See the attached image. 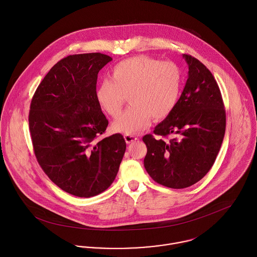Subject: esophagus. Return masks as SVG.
<instances>
[{
    "label": "esophagus",
    "instance_id": "esophagus-1",
    "mask_svg": "<svg viewBox=\"0 0 257 257\" xmlns=\"http://www.w3.org/2000/svg\"><path fill=\"white\" fill-rule=\"evenodd\" d=\"M123 138H124V141H125V143H126L127 145H128V144H132V143H134V142H136V141L139 140L137 137L131 136V135H124Z\"/></svg>",
    "mask_w": 257,
    "mask_h": 257
}]
</instances>
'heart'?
Segmentation results:
<instances>
[{
	"instance_id": "obj_1",
	"label": "heart",
	"mask_w": 257,
	"mask_h": 257,
	"mask_svg": "<svg viewBox=\"0 0 257 257\" xmlns=\"http://www.w3.org/2000/svg\"><path fill=\"white\" fill-rule=\"evenodd\" d=\"M181 88L178 67L147 56H135L119 62L110 80L102 81L96 90L101 108L115 117L130 96L131 108L112 122V130L137 135L149 126L152 116L159 120L175 109Z\"/></svg>"
}]
</instances>
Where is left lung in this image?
<instances>
[{
	"label": "left lung",
	"mask_w": 257,
	"mask_h": 257,
	"mask_svg": "<svg viewBox=\"0 0 257 257\" xmlns=\"http://www.w3.org/2000/svg\"><path fill=\"white\" fill-rule=\"evenodd\" d=\"M188 79L173 111L158 123L159 137L177 136L169 142L152 135L143 138L147 147L144 161L158 184L183 189L200 181L212 168L225 132V110L213 74L198 59L183 54Z\"/></svg>",
	"instance_id": "1"
}]
</instances>
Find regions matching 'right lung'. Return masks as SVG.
I'll list each match as a JSON object with an SVG mask.
<instances>
[{
  "instance_id": "add662e5",
  "label": "right lung",
  "mask_w": 257,
  "mask_h": 257,
  "mask_svg": "<svg viewBox=\"0 0 257 257\" xmlns=\"http://www.w3.org/2000/svg\"><path fill=\"white\" fill-rule=\"evenodd\" d=\"M111 57L69 55L38 85L31 103L30 132L39 165L63 191L81 198L113 182L126 145L120 134L97 141L108 126L96 97L99 71Z\"/></svg>"
}]
</instances>
